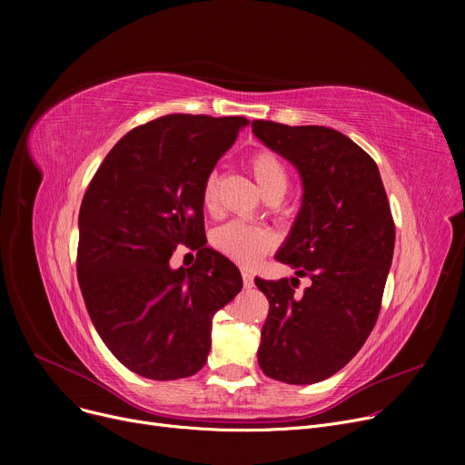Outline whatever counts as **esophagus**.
Returning <instances> with one entry per match:
<instances>
[{
	"mask_svg": "<svg viewBox=\"0 0 465 465\" xmlns=\"http://www.w3.org/2000/svg\"><path fill=\"white\" fill-rule=\"evenodd\" d=\"M242 284H245V288H252L254 286V275L251 272H242Z\"/></svg>",
	"mask_w": 465,
	"mask_h": 465,
	"instance_id": "1",
	"label": "esophagus"
}]
</instances>
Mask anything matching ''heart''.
I'll use <instances>...</instances> for the list:
<instances>
[{
  "instance_id": "b5f03b06",
  "label": "heart",
  "mask_w": 465,
  "mask_h": 465,
  "mask_svg": "<svg viewBox=\"0 0 465 465\" xmlns=\"http://www.w3.org/2000/svg\"><path fill=\"white\" fill-rule=\"evenodd\" d=\"M249 165L265 198H273V195L282 198L290 177L286 165L277 154H273L272 151H258L251 156ZM216 186L218 179L213 171L202 184V203L203 209L209 213L216 209ZM273 242V235L265 228L241 223V220H233V223L216 228L211 235V245L220 254H224L226 258L242 267H252L254 263H258L263 254L272 251Z\"/></svg>"
}]
</instances>
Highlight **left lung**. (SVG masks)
<instances>
[{"label":"left lung","instance_id":"left-lung-1","mask_svg":"<svg viewBox=\"0 0 465 465\" xmlns=\"http://www.w3.org/2000/svg\"><path fill=\"white\" fill-rule=\"evenodd\" d=\"M252 132L302 175V209L275 258L311 281L296 294V277L254 279L270 300L258 363L275 381L321 382L356 356L379 319L394 218L375 160L347 135L272 120H254Z\"/></svg>","mask_w":465,"mask_h":465}]
</instances>
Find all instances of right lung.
<instances>
[{"mask_svg":"<svg viewBox=\"0 0 465 465\" xmlns=\"http://www.w3.org/2000/svg\"><path fill=\"white\" fill-rule=\"evenodd\" d=\"M245 116L167 114L134 128L105 156L79 211L77 277L94 328L126 368L153 381L198 373L218 309L242 288L205 247L202 184ZM177 244L199 251L171 271Z\"/></svg>","mask_w":465,"mask_h":465,"instance_id":"right-lung-1","label":"right lung"}]
</instances>
